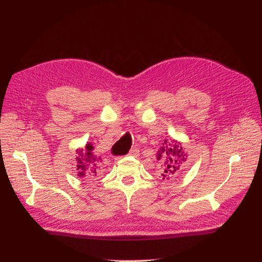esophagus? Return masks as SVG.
<instances>
[{
	"label": "esophagus",
	"mask_w": 262,
	"mask_h": 262,
	"mask_svg": "<svg viewBox=\"0 0 262 262\" xmlns=\"http://www.w3.org/2000/svg\"><path fill=\"white\" fill-rule=\"evenodd\" d=\"M139 155V149L138 148H132L131 150L127 154V156H138Z\"/></svg>",
	"instance_id": "esophagus-1"
}]
</instances>
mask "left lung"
I'll use <instances>...</instances> for the list:
<instances>
[{
	"mask_svg": "<svg viewBox=\"0 0 262 262\" xmlns=\"http://www.w3.org/2000/svg\"><path fill=\"white\" fill-rule=\"evenodd\" d=\"M157 161L161 163L163 180H169L182 172L188 159V152L184 150L182 143L175 139H165L163 146L156 154Z\"/></svg>",
	"mask_w": 262,
	"mask_h": 262,
	"instance_id": "left-lung-1",
	"label": "left lung"
}]
</instances>
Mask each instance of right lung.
Masks as SVG:
<instances>
[{
	"mask_svg": "<svg viewBox=\"0 0 262 262\" xmlns=\"http://www.w3.org/2000/svg\"><path fill=\"white\" fill-rule=\"evenodd\" d=\"M94 146L87 142L83 148H78L77 152V169L79 178H95L98 174L99 163L101 162L100 156H97L94 150Z\"/></svg>",
	"mask_w": 262,
	"mask_h": 262,
	"instance_id": "obj_1",
	"label": "right lung"
}]
</instances>
